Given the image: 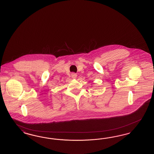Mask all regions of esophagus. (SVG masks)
Segmentation results:
<instances>
[{
	"label": "esophagus",
	"instance_id": "1",
	"mask_svg": "<svg viewBox=\"0 0 154 154\" xmlns=\"http://www.w3.org/2000/svg\"><path fill=\"white\" fill-rule=\"evenodd\" d=\"M71 76L72 77V79H75L77 78V74L75 73H73L71 74Z\"/></svg>",
	"mask_w": 154,
	"mask_h": 154
}]
</instances>
